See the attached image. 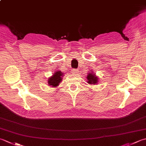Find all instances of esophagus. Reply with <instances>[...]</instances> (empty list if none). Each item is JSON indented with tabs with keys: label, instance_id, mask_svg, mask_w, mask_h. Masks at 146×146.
Returning a JSON list of instances; mask_svg holds the SVG:
<instances>
[{
	"label": "esophagus",
	"instance_id": "esophagus-1",
	"mask_svg": "<svg viewBox=\"0 0 146 146\" xmlns=\"http://www.w3.org/2000/svg\"><path fill=\"white\" fill-rule=\"evenodd\" d=\"M77 71H78V70H75V69H73V70H72V71H73V73H76V72H77Z\"/></svg>",
	"mask_w": 146,
	"mask_h": 146
}]
</instances>
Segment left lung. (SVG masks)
Returning a JSON list of instances; mask_svg holds the SVG:
<instances>
[{
  "label": "left lung",
  "mask_w": 146,
  "mask_h": 146,
  "mask_svg": "<svg viewBox=\"0 0 146 146\" xmlns=\"http://www.w3.org/2000/svg\"><path fill=\"white\" fill-rule=\"evenodd\" d=\"M91 71V73H90L87 75V83L89 84L92 85H96L98 83V78L97 76H96L95 73H94V72Z\"/></svg>",
  "instance_id": "8db88e82"
}]
</instances>
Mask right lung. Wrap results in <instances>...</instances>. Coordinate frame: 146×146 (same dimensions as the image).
Wrapping results in <instances>:
<instances>
[{"instance_id":"right-lung-1","label":"right lung","mask_w":146,"mask_h":146,"mask_svg":"<svg viewBox=\"0 0 146 146\" xmlns=\"http://www.w3.org/2000/svg\"><path fill=\"white\" fill-rule=\"evenodd\" d=\"M63 73L61 71H56L53 75L48 78V85L49 86H51L52 87H56L58 86L59 84L62 81Z\"/></svg>"}]
</instances>
